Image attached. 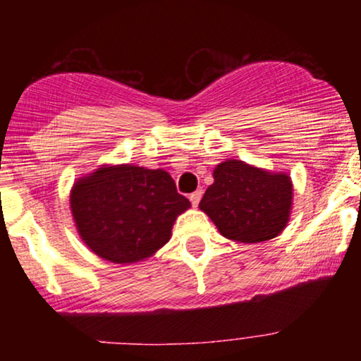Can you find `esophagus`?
Returning a JSON list of instances; mask_svg holds the SVG:
<instances>
[{"label":"esophagus","instance_id":"34e87169","mask_svg":"<svg viewBox=\"0 0 361 361\" xmlns=\"http://www.w3.org/2000/svg\"><path fill=\"white\" fill-rule=\"evenodd\" d=\"M200 198H202V190H197V192H193L192 195H190V202H192L193 207L198 205Z\"/></svg>","mask_w":361,"mask_h":361}]
</instances>
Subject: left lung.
Here are the masks:
<instances>
[{
  "instance_id": "1",
  "label": "left lung",
  "mask_w": 361,
  "mask_h": 361,
  "mask_svg": "<svg viewBox=\"0 0 361 361\" xmlns=\"http://www.w3.org/2000/svg\"><path fill=\"white\" fill-rule=\"evenodd\" d=\"M292 195V180L285 173L227 159L214 169V183L198 207L224 238L252 244L276 238L285 229Z\"/></svg>"
}]
</instances>
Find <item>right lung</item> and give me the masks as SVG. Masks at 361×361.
Instances as JSON below:
<instances>
[{"label":"right lung","mask_w":361,"mask_h":361,"mask_svg":"<svg viewBox=\"0 0 361 361\" xmlns=\"http://www.w3.org/2000/svg\"><path fill=\"white\" fill-rule=\"evenodd\" d=\"M73 219L86 246L111 263H137L171 238L188 198L164 169L132 164L102 166L71 190Z\"/></svg>","instance_id":"right-lung-1"}]
</instances>
